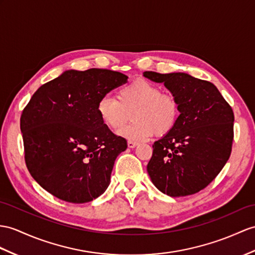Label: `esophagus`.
<instances>
[{"mask_svg": "<svg viewBox=\"0 0 255 255\" xmlns=\"http://www.w3.org/2000/svg\"><path fill=\"white\" fill-rule=\"evenodd\" d=\"M137 145H138L137 141H133V140H128V148H135Z\"/></svg>", "mask_w": 255, "mask_h": 255, "instance_id": "1", "label": "esophagus"}]
</instances>
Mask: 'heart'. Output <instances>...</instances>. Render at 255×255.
<instances>
[{
    "instance_id": "heart-1",
    "label": "heart",
    "mask_w": 255,
    "mask_h": 255,
    "mask_svg": "<svg viewBox=\"0 0 255 255\" xmlns=\"http://www.w3.org/2000/svg\"><path fill=\"white\" fill-rule=\"evenodd\" d=\"M118 99L105 95L96 105L97 116L105 127L117 129L132 115L133 123L123 127L118 135L128 140H145L154 134L163 136L175 128L179 103L159 85L144 79L135 80L118 92Z\"/></svg>"
}]
</instances>
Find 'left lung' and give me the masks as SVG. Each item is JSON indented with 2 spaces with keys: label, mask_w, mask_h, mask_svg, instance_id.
Instances as JSON below:
<instances>
[{
  "label": "left lung",
  "mask_w": 255,
  "mask_h": 255,
  "mask_svg": "<svg viewBox=\"0 0 255 255\" xmlns=\"http://www.w3.org/2000/svg\"><path fill=\"white\" fill-rule=\"evenodd\" d=\"M144 77L163 83L179 103L175 128L153 142L148 174L167 196L194 195L213 181L231 156L233 109L214 84L188 73L145 71Z\"/></svg>",
  "instance_id": "obj_1"
}]
</instances>
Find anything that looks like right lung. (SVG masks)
I'll list each match as a JSON object with an SVG mask.
<instances>
[{
    "label": "right lung",
    "instance_id": "right-lung-1",
    "mask_svg": "<svg viewBox=\"0 0 255 255\" xmlns=\"http://www.w3.org/2000/svg\"><path fill=\"white\" fill-rule=\"evenodd\" d=\"M128 78L96 68L66 70L31 97L20 118L24 160L49 194L85 203L107 189L115 161L128 144L102 123L96 105Z\"/></svg>",
    "mask_w": 255,
    "mask_h": 255
}]
</instances>
